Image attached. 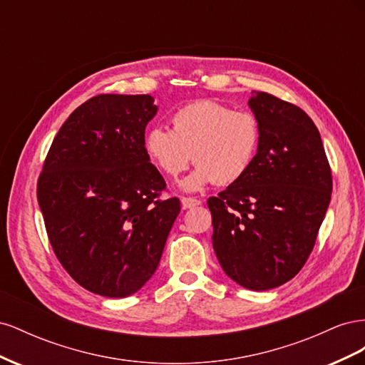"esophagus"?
Here are the masks:
<instances>
[{"label":"esophagus","instance_id":"esophagus-1","mask_svg":"<svg viewBox=\"0 0 365 365\" xmlns=\"http://www.w3.org/2000/svg\"><path fill=\"white\" fill-rule=\"evenodd\" d=\"M181 204L184 208H193L201 205V201L196 200V197H181Z\"/></svg>","mask_w":365,"mask_h":365}]
</instances>
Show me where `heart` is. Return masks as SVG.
Returning a JSON list of instances; mask_svg holds the SVG:
<instances>
[{
  "instance_id": "heart-1",
  "label": "heart",
  "mask_w": 365,
  "mask_h": 365,
  "mask_svg": "<svg viewBox=\"0 0 365 365\" xmlns=\"http://www.w3.org/2000/svg\"><path fill=\"white\" fill-rule=\"evenodd\" d=\"M260 141L257 118L215 101H200L180 108L172 115V130L150 128L145 135L149 160L176 180L189 168L195 170L181 182L185 192L202 190L216 182H237L250 170Z\"/></svg>"
}]
</instances>
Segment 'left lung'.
<instances>
[{"instance_id": "1", "label": "left lung", "mask_w": 365, "mask_h": 365, "mask_svg": "<svg viewBox=\"0 0 365 365\" xmlns=\"http://www.w3.org/2000/svg\"><path fill=\"white\" fill-rule=\"evenodd\" d=\"M260 129L250 170L207 201L213 248L231 280L251 291L289 282L311 254L332 195V173L303 109L254 91Z\"/></svg>"}]
</instances>
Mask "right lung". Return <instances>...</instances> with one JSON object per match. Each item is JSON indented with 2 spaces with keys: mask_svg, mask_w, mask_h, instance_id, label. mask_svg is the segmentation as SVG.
I'll use <instances>...</instances> for the list:
<instances>
[{
  "mask_svg": "<svg viewBox=\"0 0 365 365\" xmlns=\"http://www.w3.org/2000/svg\"><path fill=\"white\" fill-rule=\"evenodd\" d=\"M158 106L149 94H101L74 109L54 137L38 202L54 254L90 292L123 298L155 272L180 200L145 150Z\"/></svg>",
  "mask_w": 365,
  "mask_h": 365,
  "instance_id": "right-lung-1",
  "label": "right lung"
}]
</instances>
